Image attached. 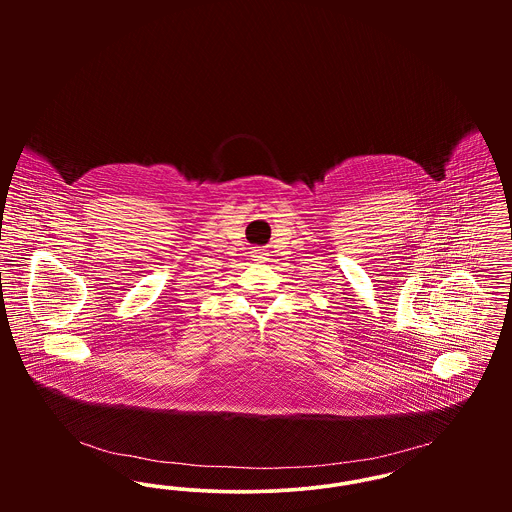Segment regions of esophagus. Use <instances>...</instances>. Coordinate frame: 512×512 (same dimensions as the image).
Instances as JSON below:
<instances>
[{"label":"esophagus","mask_w":512,"mask_h":512,"mask_svg":"<svg viewBox=\"0 0 512 512\" xmlns=\"http://www.w3.org/2000/svg\"><path fill=\"white\" fill-rule=\"evenodd\" d=\"M251 257H253L255 263H265V261H267V253H265L263 249H255Z\"/></svg>","instance_id":"esophagus-1"}]
</instances>
